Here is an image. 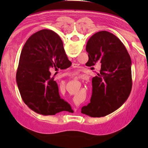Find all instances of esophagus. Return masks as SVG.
Listing matches in <instances>:
<instances>
[{
	"mask_svg": "<svg viewBox=\"0 0 148 148\" xmlns=\"http://www.w3.org/2000/svg\"><path fill=\"white\" fill-rule=\"evenodd\" d=\"M77 64H72V67H77ZM74 111H75V112H76V109H75L74 108Z\"/></svg>",
	"mask_w": 148,
	"mask_h": 148,
	"instance_id": "esophagus-1",
	"label": "esophagus"
}]
</instances>
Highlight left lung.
<instances>
[{"label": "left lung", "instance_id": "obj_1", "mask_svg": "<svg viewBox=\"0 0 148 148\" xmlns=\"http://www.w3.org/2000/svg\"><path fill=\"white\" fill-rule=\"evenodd\" d=\"M86 50L89 67L100 63L101 69L98 76L92 79L90 103L81 108V113L103 117L118 109L130 95L132 86L131 58L121 40L107 31L91 37Z\"/></svg>", "mask_w": 148, "mask_h": 148}]
</instances>
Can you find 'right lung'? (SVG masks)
Segmentation results:
<instances>
[{
	"label": "right lung",
	"instance_id": "right-lung-1",
	"mask_svg": "<svg viewBox=\"0 0 148 148\" xmlns=\"http://www.w3.org/2000/svg\"><path fill=\"white\" fill-rule=\"evenodd\" d=\"M70 61L58 34L44 29L31 36L25 44L16 72V82L23 102L42 115L65 111L58 84L51 75L52 69L65 67Z\"/></svg>",
	"mask_w": 148,
	"mask_h": 148
}]
</instances>
